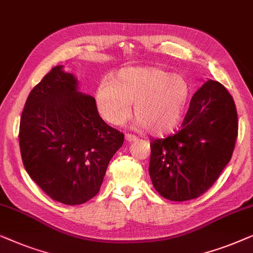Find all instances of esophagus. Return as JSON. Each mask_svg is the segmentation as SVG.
Returning <instances> with one entry per match:
<instances>
[{"instance_id": "esophagus-1", "label": "esophagus", "mask_w": 253, "mask_h": 253, "mask_svg": "<svg viewBox=\"0 0 253 253\" xmlns=\"http://www.w3.org/2000/svg\"><path fill=\"white\" fill-rule=\"evenodd\" d=\"M125 138H126L127 142H134V141L137 140V137L135 136V135H133V134H126Z\"/></svg>"}]
</instances>
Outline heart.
<instances>
[{
  "mask_svg": "<svg viewBox=\"0 0 253 253\" xmlns=\"http://www.w3.org/2000/svg\"><path fill=\"white\" fill-rule=\"evenodd\" d=\"M188 98L189 86L182 76L155 66L120 70L103 81L95 95L99 115L112 125L125 122L133 102L135 127L154 135L169 133L179 125Z\"/></svg>",
  "mask_w": 253,
  "mask_h": 253,
  "instance_id": "obj_1",
  "label": "heart"
}]
</instances>
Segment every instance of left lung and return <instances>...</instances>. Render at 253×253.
Returning a JSON list of instances; mask_svg holds the SVG:
<instances>
[{
    "label": "left lung",
    "instance_id": "8db88e82",
    "mask_svg": "<svg viewBox=\"0 0 253 253\" xmlns=\"http://www.w3.org/2000/svg\"><path fill=\"white\" fill-rule=\"evenodd\" d=\"M237 129L232 95L218 81H206L191 97L180 129L151 141L149 174L155 189L174 202L204 194L232 158Z\"/></svg>",
    "mask_w": 253,
    "mask_h": 253
}]
</instances>
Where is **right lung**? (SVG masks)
Masks as SVG:
<instances>
[{"mask_svg":"<svg viewBox=\"0 0 253 253\" xmlns=\"http://www.w3.org/2000/svg\"><path fill=\"white\" fill-rule=\"evenodd\" d=\"M124 134L98 115L95 98L78 91L62 65L52 67L28 95L19 126L25 169L49 197L79 205L99 191Z\"/></svg>","mask_w":253,"mask_h":253,"instance_id":"right-lung-1","label":"right lung"}]
</instances>
